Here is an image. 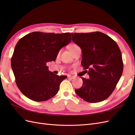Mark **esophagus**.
I'll list each match as a JSON object with an SVG mask.
<instances>
[{"instance_id":"34e87169","label":"esophagus","mask_w":135,"mask_h":135,"mask_svg":"<svg viewBox=\"0 0 135 135\" xmlns=\"http://www.w3.org/2000/svg\"><path fill=\"white\" fill-rule=\"evenodd\" d=\"M68 78L71 79H75V76H73V75H69L68 76Z\"/></svg>"}]
</instances>
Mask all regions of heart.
<instances>
[{"label": "heart", "instance_id": "heart-1", "mask_svg": "<svg viewBox=\"0 0 135 135\" xmlns=\"http://www.w3.org/2000/svg\"><path fill=\"white\" fill-rule=\"evenodd\" d=\"M78 47L77 45L73 44H71L70 46L69 47V50H70V51H71L73 50V49H74L75 48H76V47Z\"/></svg>", "mask_w": 135, "mask_h": 135}]
</instances>
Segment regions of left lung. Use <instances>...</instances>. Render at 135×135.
I'll return each instance as SVG.
<instances>
[{
    "mask_svg": "<svg viewBox=\"0 0 135 135\" xmlns=\"http://www.w3.org/2000/svg\"><path fill=\"white\" fill-rule=\"evenodd\" d=\"M71 35L82 51L81 64L88 70L89 76L81 77L83 85L75 89L76 95L90 103L103 101L112 93L123 73L120 49L114 40L101 32Z\"/></svg>",
    "mask_w": 135,
    "mask_h": 135,
    "instance_id": "8db88e82",
    "label": "left lung"
}]
</instances>
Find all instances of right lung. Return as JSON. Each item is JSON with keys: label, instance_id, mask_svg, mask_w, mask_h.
Returning a JSON list of instances; mask_svg holds the SVG:
<instances>
[{"label": "right lung", "instance_id": "right-lung-1", "mask_svg": "<svg viewBox=\"0 0 135 135\" xmlns=\"http://www.w3.org/2000/svg\"><path fill=\"white\" fill-rule=\"evenodd\" d=\"M71 34L32 32L19 40L11 59L16 83L21 92L35 101H47L57 93L66 75L48 70L60 50L71 42Z\"/></svg>", "mask_w": 135, "mask_h": 135}]
</instances>
